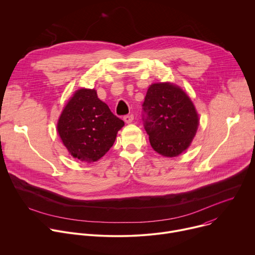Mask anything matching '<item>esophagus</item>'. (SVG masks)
Returning <instances> with one entry per match:
<instances>
[{
	"label": "esophagus",
	"mask_w": 255,
	"mask_h": 255,
	"mask_svg": "<svg viewBox=\"0 0 255 255\" xmlns=\"http://www.w3.org/2000/svg\"><path fill=\"white\" fill-rule=\"evenodd\" d=\"M124 121H125L127 124H130V123H132V121H133V116H132V115H128V116H126V117L124 118Z\"/></svg>",
	"instance_id": "1"
}]
</instances>
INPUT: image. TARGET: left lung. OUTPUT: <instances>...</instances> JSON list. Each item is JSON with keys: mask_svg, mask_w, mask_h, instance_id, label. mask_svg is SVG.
I'll return each mask as SVG.
<instances>
[{"mask_svg": "<svg viewBox=\"0 0 255 255\" xmlns=\"http://www.w3.org/2000/svg\"><path fill=\"white\" fill-rule=\"evenodd\" d=\"M144 127L152 148L164 157L185 151L199 127V116L187 94L171 83H155L143 103Z\"/></svg>", "mask_w": 255, "mask_h": 255, "instance_id": "left-lung-1", "label": "left lung"}]
</instances>
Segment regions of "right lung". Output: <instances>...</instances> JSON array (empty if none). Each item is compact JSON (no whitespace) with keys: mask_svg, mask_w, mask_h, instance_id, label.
I'll return each instance as SVG.
<instances>
[{"mask_svg":"<svg viewBox=\"0 0 255 255\" xmlns=\"http://www.w3.org/2000/svg\"><path fill=\"white\" fill-rule=\"evenodd\" d=\"M124 121L110 111L94 89H79L65 106L58 132L70 154L82 162H95L112 147Z\"/></svg>","mask_w":255,"mask_h":255,"instance_id":"obj_1","label":"right lung"}]
</instances>
